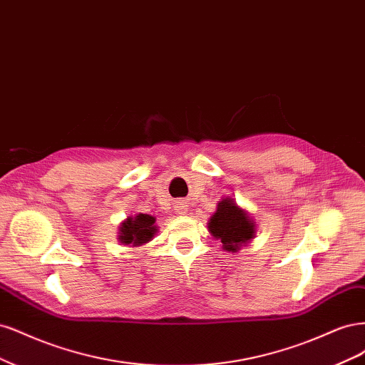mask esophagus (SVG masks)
<instances>
[{
  "label": "esophagus",
  "mask_w": 365,
  "mask_h": 365,
  "mask_svg": "<svg viewBox=\"0 0 365 365\" xmlns=\"http://www.w3.org/2000/svg\"><path fill=\"white\" fill-rule=\"evenodd\" d=\"M174 210H175V212H178V214H180V215L186 214L187 203L185 202V200H179V202L174 203Z\"/></svg>",
  "instance_id": "1"
}]
</instances>
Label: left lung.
I'll return each mask as SVG.
<instances>
[{
	"label": "left lung",
	"instance_id": "left-lung-1",
	"mask_svg": "<svg viewBox=\"0 0 365 365\" xmlns=\"http://www.w3.org/2000/svg\"><path fill=\"white\" fill-rule=\"evenodd\" d=\"M207 230L221 241V249L238 253L256 235V222L250 214L237 205L235 198L226 197L217 205L215 214L207 221Z\"/></svg>",
	"mask_w": 365,
	"mask_h": 365
}]
</instances>
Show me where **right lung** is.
Returning a JSON list of instances; mask_svg holds the SVG:
<instances>
[{
	"mask_svg": "<svg viewBox=\"0 0 365 365\" xmlns=\"http://www.w3.org/2000/svg\"><path fill=\"white\" fill-rule=\"evenodd\" d=\"M158 233L156 218L148 214L139 212L135 217H127L118 230V241L123 245L140 247L150 242Z\"/></svg>",
	"mask_w": 365,
	"mask_h": 365,
	"instance_id": "1",
	"label": "right lung"
}]
</instances>
